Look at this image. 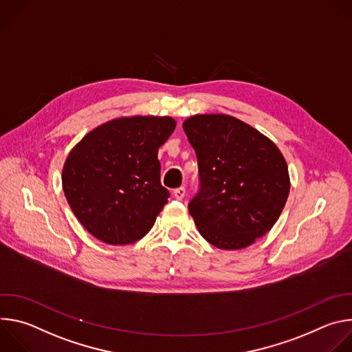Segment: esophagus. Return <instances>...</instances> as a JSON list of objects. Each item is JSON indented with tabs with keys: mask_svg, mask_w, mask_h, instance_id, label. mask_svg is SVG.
<instances>
[{
	"mask_svg": "<svg viewBox=\"0 0 352 352\" xmlns=\"http://www.w3.org/2000/svg\"><path fill=\"white\" fill-rule=\"evenodd\" d=\"M173 195H174V197L175 199H178V200H181L184 196H185V188L184 186H179V188H175L174 190H173Z\"/></svg>",
	"mask_w": 352,
	"mask_h": 352,
	"instance_id": "1",
	"label": "esophagus"
}]
</instances>
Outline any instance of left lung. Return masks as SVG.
<instances>
[{"label":"left lung","instance_id":"left-lung-1","mask_svg":"<svg viewBox=\"0 0 352 352\" xmlns=\"http://www.w3.org/2000/svg\"><path fill=\"white\" fill-rule=\"evenodd\" d=\"M182 128L197 159L199 190L188 210L200 235L228 250L254 243L274 226L288 197L278 147L231 116H193Z\"/></svg>","mask_w":352,"mask_h":352}]
</instances>
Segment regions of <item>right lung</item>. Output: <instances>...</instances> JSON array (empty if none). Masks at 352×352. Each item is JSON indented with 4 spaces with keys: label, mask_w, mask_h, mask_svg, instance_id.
<instances>
[{
    "label": "right lung",
    "mask_w": 352,
    "mask_h": 352,
    "mask_svg": "<svg viewBox=\"0 0 352 352\" xmlns=\"http://www.w3.org/2000/svg\"><path fill=\"white\" fill-rule=\"evenodd\" d=\"M170 117L118 118L89 132L63 170V189L80 224L97 239L143 238L170 192L160 182L159 147L175 129Z\"/></svg>",
    "instance_id": "right-lung-1"
}]
</instances>
